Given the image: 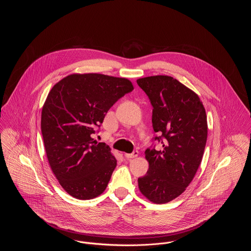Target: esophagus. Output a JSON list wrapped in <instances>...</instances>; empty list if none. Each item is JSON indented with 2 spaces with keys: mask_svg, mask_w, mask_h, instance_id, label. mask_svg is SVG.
I'll use <instances>...</instances> for the list:
<instances>
[{
  "mask_svg": "<svg viewBox=\"0 0 251 251\" xmlns=\"http://www.w3.org/2000/svg\"><path fill=\"white\" fill-rule=\"evenodd\" d=\"M138 154H139V152H138L137 151H134L132 153H126L125 156L129 159V158H135V157H137Z\"/></svg>",
  "mask_w": 251,
  "mask_h": 251,
  "instance_id": "esophagus-1",
  "label": "esophagus"
}]
</instances>
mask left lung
I'll return each mask as SVG.
<instances>
[{
  "mask_svg": "<svg viewBox=\"0 0 251 251\" xmlns=\"http://www.w3.org/2000/svg\"><path fill=\"white\" fill-rule=\"evenodd\" d=\"M152 105L154 139L162 150L147 149V174L138 179L139 190L152 203L165 204L179 196L194 178L208 136L206 110L198 95L167 75L137 79Z\"/></svg>",
  "mask_w": 251,
  "mask_h": 251,
  "instance_id": "obj_1",
  "label": "left lung"
}]
</instances>
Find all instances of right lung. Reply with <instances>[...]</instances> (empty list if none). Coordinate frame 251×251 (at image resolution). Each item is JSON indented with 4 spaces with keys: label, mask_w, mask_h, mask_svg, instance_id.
Returning a JSON list of instances; mask_svg holds the SVG:
<instances>
[{
    "label": "right lung",
    "mask_w": 251,
    "mask_h": 251,
    "mask_svg": "<svg viewBox=\"0 0 251 251\" xmlns=\"http://www.w3.org/2000/svg\"><path fill=\"white\" fill-rule=\"evenodd\" d=\"M132 83L100 73H73L50 90L41 111V133L51 170L72 197L89 200L107 186L117 160L93 138L108 110Z\"/></svg>",
    "instance_id": "right-lung-1"
}]
</instances>
